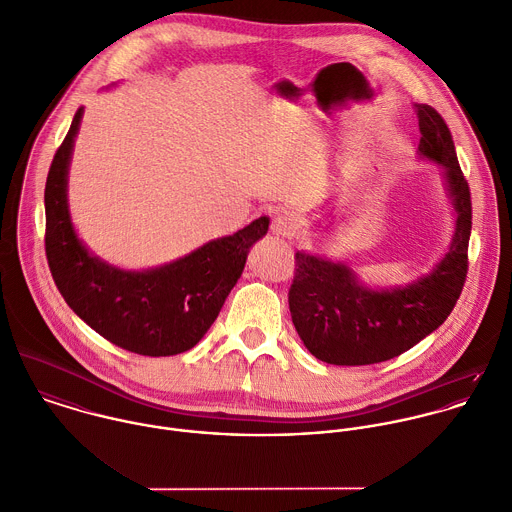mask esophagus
<instances>
[{
  "mask_svg": "<svg viewBox=\"0 0 512 512\" xmlns=\"http://www.w3.org/2000/svg\"><path fill=\"white\" fill-rule=\"evenodd\" d=\"M293 219L287 215V213H277L271 221V233L275 237H285V239H291L293 237Z\"/></svg>",
  "mask_w": 512,
  "mask_h": 512,
  "instance_id": "obj_1",
  "label": "esophagus"
}]
</instances>
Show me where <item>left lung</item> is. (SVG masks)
Returning <instances> with one entry per match:
<instances>
[{
    "label": "left lung",
    "instance_id": "left-lung-1",
    "mask_svg": "<svg viewBox=\"0 0 512 512\" xmlns=\"http://www.w3.org/2000/svg\"><path fill=\"white\" fill-rule=\"evenodd\" d=\"M419 120L417 158L441 166L455 227L433 269L408 285L370 287L342 261L297 251L289 291L293 324L318 360L366 366L404 354L437 330L455 307L467 277L471 192L457 162L451 132L429 104H413Z\"/></svg>",
    "mask_w": 512,
    "mask_h": 512
}]
</instances>
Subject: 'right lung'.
Listing matches in <instances>:
<instances>
[{
  "label": "right lung",
  "mask_w": 512,
  "mask_h": 512,
  "mask_svg": "<svg viewBox=\"0 0 512 512\" xmlns=\"http://www.w3.org/2000/svg\"><path fill=\"white\" fill-rule=\"evenodd\" d=\"M83 110L49 168L45 186V251L55 285L73 312L108 342L142 356L194 348L243 273L249 249L267 235L261 215L233 235L142 271L106 263L81 241L69 209V166Z\"/></svg>",
  "instance_id": "1"
}]
</instances>
